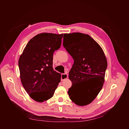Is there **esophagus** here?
<instances>
[{"label":"esophagus","instance_id":"1","mask_svg":"<svg viewBox=\"0 0 129 129\" xmlns=\"http://www.w3.org/2000/svg\"><path fill=\"white\" fill-rule=\"evenodd\" d=\"M67 77H68V75L67 74H62L61 75V81H63L64 79H66Z\"/></svg>","mask_w":129,"mask_h":129}]
</instances>
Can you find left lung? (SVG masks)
I'll list each match as a JSON object with an SVG mask.
<instances>
[{
  "instance_id": "obj_1",
  "label": "left lung",
  "mask_w": 129,
  "mask_h": 129,
  "mask_svg": "<svg viewBox=\"0 0 129 129\" xmlns=\"http://www.w3.org/2000/svg\"><path fill=\"white\" fill-rule=\"evenodd\" d=\"M63 46L74 59L69 72L71 100L77 105L90 104L101 90L107 61L100 46L90 36L79 32L64 34Z\"/></svg>"
}]
</instances>
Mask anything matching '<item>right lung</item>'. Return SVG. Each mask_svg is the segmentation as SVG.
<instances>
[{"label":"right lung","mask_w":129,"mask_h":129,"mask_svg":"<svg viewBox=\"0 0 129 129\" xmlns=\"http://www.w3.org/2000/svg\"><path fill=\"white\" fill-rule=\"evenodd\" d=\"M63 37V34H39L29 41L20 56L21 83L30 97L38 102L52 98L60 82V74L53 69V55L60 48Z\"/></svg>","instance_id":"1"}]
</instances>
